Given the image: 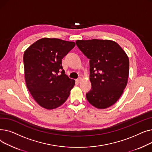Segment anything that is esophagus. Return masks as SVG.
Here are the masks:
<instances>
[{
  "label": "esophagus",
  "instance_id": "esophagus-1",
  "mask_svg": "<svg viewBox=\"0 0 152 152\" xmlns=\"http://www.w3.org/2000/svg\"><path fill=\"white\" fill-rule=\"evenodd\" d=\"M81 80H82V78H81V77H79L77 79H76V82H77V83H80L81 81Z\"/></svg>",
  "mask_w": 152,
  "mask_h": 152
}]
</instances>
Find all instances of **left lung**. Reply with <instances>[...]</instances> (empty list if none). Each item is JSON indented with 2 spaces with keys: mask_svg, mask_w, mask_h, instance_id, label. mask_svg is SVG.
<instances>
[{
  "mask_svg": "<svg viewBox=\"0 0 152 152\" xmlns=\"http://www.w3.org/2000/svg\"><path fill=\"white\" fill-rule=\"evenodd\" d=\"M76 44L90 59L92 88L86 94L87 100L99 109L112 106L127 84L128 56L118 44L111 40H77Z\"/></svg>",
  "mask_w": 152,
  "mask_h": 152,
  "instance_id": "obj_1",
  "label": "left lung"
}]
</instances>
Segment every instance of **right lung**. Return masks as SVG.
<instances>
[{"mask_svg":"<svg viewBox=\"0 0 152 152\" xmlns=\"http://www.w3.org/2000/svg\"><path fill=\"white\" fill-rule=\"evenodd\" d=\"M75 46L74 42L44 37L25 51L23 61L26 87L42 108H57L68 98L75 81L65 74L61 60Z\"/></svg>","mask_w":152,"mask_h":152,"instance_id":"right-lung-1","label":"right lung"}]
</instances>
